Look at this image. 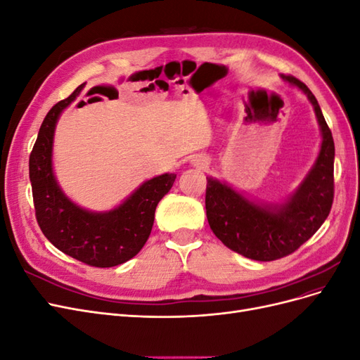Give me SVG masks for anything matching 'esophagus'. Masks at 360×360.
Here are the masks:
<instances>
[{"label":"esophagus","instance_id":"1","mask_svg":"<svg viewBox=\"0 0 360 360\" xmlns=\"http://www.w3.org/2000/svg\"><path fill=\"white\" fill-rule=\"evenodd\" d=\"M195 163H197V167H201V168H204V167L207 165V160H205L204 158H201V156H200L197 160H195Z\"/></svg>","mask_w":360,"mask_h":360}]
</instances>
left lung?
Here are the masks:
<instances>
[{
	"mask_svg": "<svg viewBox=\"0 0 360 360\" xmlns=\"http://www.w3.org/2000/svg\"><path fill=\"white\" fill-rule=\"evenodd\" d=\"M308 96L321 129V148L312 169L287 202L259 205L219 180L207 179L205 212L214 236L234 252L257 261H274L297 250L329 216L333 202L335 144L320 105L311 90L291 75H281Z\"/></svg>",
	"mask_w": 360,
	"mask_h": 360,
	"instance_id": "8db88e82",
	"label": "left lung"
}]
</instances>
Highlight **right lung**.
Here are the masks:
<instances>
[{"label": "right lung", "mask_w": 360, "mask_h": 360, "mask_svg": "<svg viewBox=\"0 0 360 360\" xmlns=\"http://www.w3.org/2000/svg\"><path fill=\"white\" fill-rule=\"evenodd\" d=\"M82 90L51 108L30 155V180L36 219L48 240L72 258L93 267H114L134 258L151 233L159 201L172 188L176 174H162L146 183L115 209L94 213L72 202L52 171V143L63 110Z\"/></svg>", "instance_id": "1"}]
</instances>
